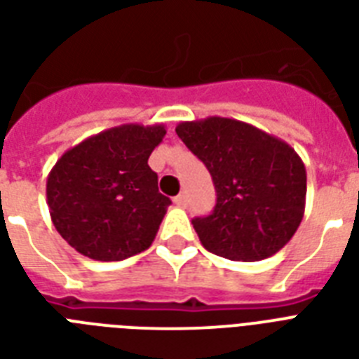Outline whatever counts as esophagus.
<instances>
[{
    "label": "esophagus",
    "instance_id": "1",
    "mask_svg": "<svg viewBox=\"0 0 359 359\" xmlns=\"http://www.w3.org/2000/svg\"><path fill=\"white\" fill-rule=\"evenodd\" d=\"M173 203L175 205H177V207H180V208H184L186 205H188V199H186V194H180V196H177L173 199Z\"/></svg>",
    "mask_w": 359,
    "mask_h": 359
}]
</instances>
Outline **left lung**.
Returning <instances> with one entry per match:
<instances>
[{"instance_id": "1", "label": "left lung", "mask_w": 359, "mask_h": 359, "mask_svg": "<svg viewBox=\"0 0 359 359\" xmlns=\"http://www.w3.org/2000/svg\"><path fill=\"white\" fill-rule=\"evenodd\" d=\"M175 132L207 165L218 196L212 214L191 219L205 250L242 262L278 253L306 210L307 175L298 152L227 117L186 121Z\"/></svg>"}]
</instances>
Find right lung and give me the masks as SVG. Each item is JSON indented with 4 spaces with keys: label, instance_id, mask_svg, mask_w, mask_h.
Here are the masks:
<instances>
[{
    "label": "right lung",
    "instance_id": "right-lung-1",
    "mask_svg": "<svg viewBox=\"0 0 359 359\" xmlns=\"http://www.w3.org/2000/svg\"><path fill=\"white\" fill-rule=\"evenodd\" d=\"M163 135V124H121L87 137L55 162L46 180L50 216L78 253L123 261L151 248L171 205L147 163Z\"/></svg>",
    "mask_w": 359,
    "mask_h": 359
}]
</instances>
